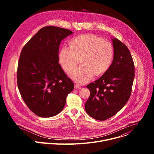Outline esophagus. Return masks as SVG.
I'll return each mask as SVG.
<instances>
[{
	"label": "esophagus",
	"mask_w": 154,
	"mask_h": 154,
	"mask_svg": "<svg viewBox=\"0 0 154 154\" xmlns=\"http://www.w3.org/2000/svg\"><path fill=\"white\" fill-rule=\"evenodd\" d=\"M74 88H75V89H80L81 88V86L80 85H75Z\"/></svg>",
	"instance_id": "1"
}]
</instances>
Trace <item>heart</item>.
<instances>
[{"label": "heart", "instance_id": "obj_1", "mask_svg": "<svg viewBox=\"0 0 154 154\" xmlns=\"http://www.w3.org/2000/svg\"><path fill=\"white\" fill-rule=\"evenodd\" d=\"M114 58L112 44L97 36L85 34L74 38L71 46H63L60 54V63L67 73L72 72L80 62L82 65L70 75L80 84L90 81L95 74L105 73L111 66Z\"/></svg>", "mask_w": 154, "mask_h": 154}]
</instances>
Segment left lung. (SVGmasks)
<instances>
[{"label": "left lung", "instance_id": "1", "mask_svg": "<svg viewBox=\"0 0 154 154\" xmlns=\"http://www.w3.org/2000/svg\"><path fill=\"white\" fill-rule=\"evenodd\" d=\"M114 58L111 66L94 83L86 86L90 96L85 104L88 115L105 121L115 115L128 100L135 77L134 63L127 47L112 38Z\"/></svg>", "mask_w": 154, "mask_h": 154}]
</instances>
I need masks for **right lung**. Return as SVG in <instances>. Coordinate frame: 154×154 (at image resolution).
I'll return each mask as SVG.
<instances>
[{"mask_svg":"<svg viewBox=\"0 0 154 154\" xmlns=\"http://www.w3.org/2000/svg\"><path fill=\"white\" fill-rule=\"evenodd\" d=\"M72 33L60 27H45L21 51L17 86L27 106L39 117L49 118L60 113L68 94L74 89V83L58 63L61 41Z\"/></svg>","mask_w":154,"mask_h":154,"instance_id":"right-lung-1","label":"right lung"}]
</instances>
